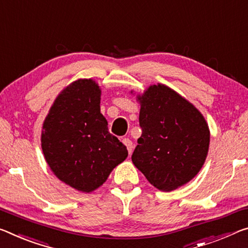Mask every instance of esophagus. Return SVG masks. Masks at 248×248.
Listing matches in <instances>:
<instances>
[{"mask_svg":"<svg viewBox=\"0 0 248 248\" xmlns=\"http://www.w3.org/2000/svg\"><path fill=\"white\" fill-rule=\"evenodd\" d=\"M123 142L124 143L125 147H127L129 155H130V153L132 152V148H133V143H132V141H131L130 139H129V138H124V139L123 140Z\"/></svg>","mask_w":248,"mask_h":248,"instance_id":"34e87169","label":"esophagus"}]
</instances>
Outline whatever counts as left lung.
Segmentation results:
<instances>
[{
    "instance_id": "1",
    "label": "left lung",
    "mask_w": 248,
    "mask_h": 248,
    "mask_svg": "<svg viewBox=\"0 0 248 248\" xmlns=\"http://www.w3.org/2000/svg\"><path fill=\"white\" fill-rule=\"evenodd\" d=\"M138 100L142 135L132 162L153 186L175 190L201 170L209 151V125L193 105L164 85L150 86Z\"/></svg>"
}]
</instances>
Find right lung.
<instances>
[{"mask_svg": "<svg viewBox=\"0 0 248 248\" xmlns=\"http://www.w3.org/2000/svg\"><path fill=\"white\" fill-rule=\"evenodd\" d=\"M42 149L54 174L81 192L99 187L128 156L108 130L99 86L92 79L74 81L58 95L43 124Z\"/></svg>", "mask_w": 248, "mask_h": 248, "instance_id": "1", "label": "right lung"}]
</instances>
